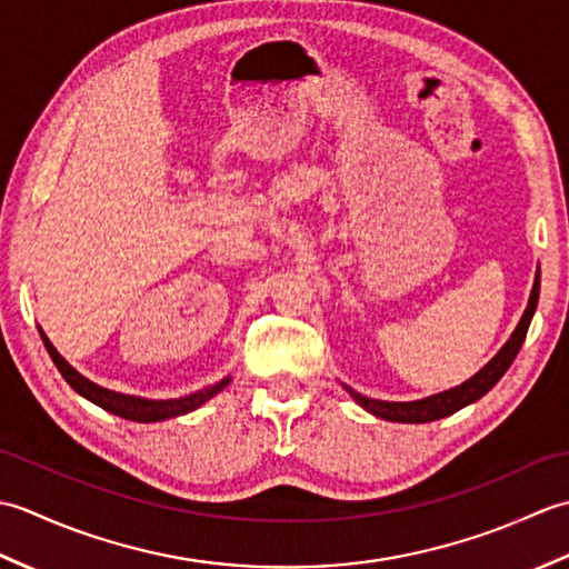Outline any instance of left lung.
Segmentation results:
<instances>
[{"label": "left lung", "instance_id": "1", "mask_svg": "<svg viewBox=\"0 0 569 569\" xmlns=\"http://www.w3.org/2000/svg\"><path fill=\"white\" fill-rule=\"evenodd\" d=\"M538 293H540V273H536V283H533V291H530L526 312H523L521 322L516 325V330L509 337V342L499 349V355L493 357L485 369L477 371L475 377L467 379L465 383L455 386V389L420 398V401H408V403L377 401V398H367L352 389H347L349 396H352L361 408L369 410V413H373L377 418H383V420H393V422H430V420H440L445 416L457 413L459 408L479 401L481 396L491 391L493 386H497V381L506 373V369L513 365L518 349H521V345L526 340L528 325H530V320H533V312L538 308Z\"/></svg>", "mask_w": 569, "mask_h": 569}]
</instances>
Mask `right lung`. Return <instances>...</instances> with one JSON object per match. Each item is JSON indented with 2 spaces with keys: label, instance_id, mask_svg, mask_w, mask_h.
<instances>
[{
  "label": "right lung",
  "instance_id": "add662e5",
  "mask_svg": "<svg viewBox=\"0 0 569 569\" xmlns=\"http://www.w3.org/2000/svg\"><path fill=\"white\" fill-rule=\"evenodd\" d=\"M41 340L51 355L53 365L58 367V371L63 373V379L76 389L82 398H88L94 406H100L110 413L127 418V420H137V422H156V420H166V418H176V416H186L190 410L200 408L204 401H210L212 396L220 393L224 386L232 379H222L217 381L214 386H208L198 393H190L183 398H168V401H151V398H139V396H127V393H117L110 389H102L100 383H94L90 379H84L80 371L72 369L68 361L58 355V349L51 345V340L41 332Z\"/></svg>",
  "mask_w": 569,
  "mask_h": 569
}]
</instances>
